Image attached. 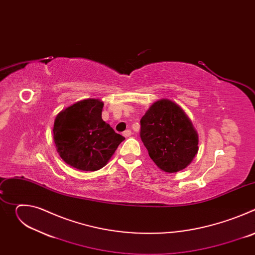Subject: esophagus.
I'll return each instance as SVG.
<instances>
[{"label": "esophagus", "mask_w": 255, "mask_h": 255, "mask_svg": "<svg viewBox=\"0 0 255 255\" xmlns=\"http://www.w3.org/2000/svg\"><path fill=\"white\" fill-rule=\"evenodd\" d=\"M131 134H132V133H131L130 130H126V131L123 132V135H124V137H126V138H127V137H130Z\"/></svg>", "instance_id": "obj_1"}]
</instances>
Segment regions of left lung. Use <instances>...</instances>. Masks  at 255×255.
<instances>
[{"label":"left lung","instance_id":"1","mask_svg":"<svg viewBox=\"0 0 255 255\" xmlns=\"http://www.w3.org/2000/svg\"><path fill=\"white\" fill-rule=\"evenodd\" d=\"M140 137L153 162L164 172L186 168L199 150L192 121L176 103L154 102L140 120Z\"/></svg>","mask_w":255,"mask_h":255}]
</instances>
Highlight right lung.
I'll use <instances>...</instances> for the list:
<instances>
[{"label": "right lung", "mask_w": 255, "mask_h": 255, "mask_svg": "<svg viewBox=\"0 0 255 255\" xmlns=\"http://www.w3.org/2000/svg\"><path fill=\"white\" fill-rule=\"evenodd\" d=\"M104 103L85 99L59 112L53 126V139L61 159L80 170L104 167L125 139L102 119Z\"/></svg>", "instance_id": "1"}]
</instances>
